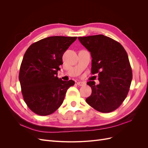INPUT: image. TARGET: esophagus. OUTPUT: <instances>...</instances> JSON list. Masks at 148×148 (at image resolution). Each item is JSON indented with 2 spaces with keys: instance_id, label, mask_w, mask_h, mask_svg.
Returning a JSON list of instances; mask_svg holds the SVG:
<instances>
[{
  "instance_id": "1",
  "label": "esophagus",
  "mask_w": 148,
  "mask_h": 148,
  "mask_svg": "<svg viewBox=\"0 0 148 148\" xmlns=\"http://www.w3.org/2000/svg\"><path fill=\"white\" fill-rule=\"evenodd\" d=\"M77 84L78 85V86H84L85 84H86V83H85L84 82H77Z\"/></svg>"
}]
</instances>
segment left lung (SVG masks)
<instances>
[{
	"label": "left lung",
	"instance_id": "obj_1",
	"mask_svg": "<svg viewBox=\"0 0 148 148\" xmlns=\"http://www.w3.org/2000/svg\"><path fill=\"white\" fill-rule=\"evenodd\" d=\"M91 52V73L98 75L99 84L89 81L92 93L88 104L102 113L117 109L127 97L132 80V71L126 51L113 39L102 34L78 37Z\"/></svg>",
	"mask_w": 148,
	"mask_h": 148
}]
</instances>
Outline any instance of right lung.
I'll use <instances>...</instances> for the list:
<instances>
[{"label":"right lung","mask_w":148,"mask_h":148,"mask_svg":"<svg viewBox=\"0 0 148 148\" xmlns=\"http://www.w3.org/2000/svg\"><path fill=\"white\" fill-rule=\"evenodd\" d=\"M77 37L51 36L36 42L26 50L21 64L19 81L23 99L34 113L50 115L59 108L73 80L57 77L62 56Z\"/></svg>","instance_id":"1"}]
</instances>
